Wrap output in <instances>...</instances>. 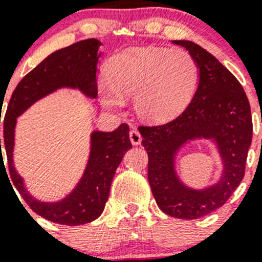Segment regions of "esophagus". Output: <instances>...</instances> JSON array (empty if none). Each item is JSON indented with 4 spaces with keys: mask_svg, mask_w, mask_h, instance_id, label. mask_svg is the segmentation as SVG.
Returning a JSON list of instances; mask_svg holds the SVG:
<instances>
[{
    "mask_svg": "<svg viewBox=\"0 0 262 262\" xmlns=\"http://www.w3.org/2000/svg\"><path fill=\"white\" fill-rule=\"evenodd\" d=\"M129 140H131L133 145H139L142 143V135H140V133L136 128L129 131Z\"/></svg>",
    "mask_w": 262,
    "mask_h": 262,
    "instance_id": "1",
    "label": "esophagus"
}]
</instances>
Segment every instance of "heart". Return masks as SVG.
Returning a JSON list of instances; mask_svg holds the SVG:
<instances>
[{
	"label": "heart",
	"mask_w": 262,
	"mask_h": 262,
	"mask_svg": "<svg viewBox=\"0 0 262 262\" xmlns=\"http://www.w3.org/2000/svg\"><path fill=\"white\" fill-rule=\"evenodd\" d=\"M200 78L195 60L185 50L135 47L111 60L99 92L103 106L118 111L134 97L138 115L164 122L185 110Z\"/></svg>",
	"instance_id": "heart-1"
}]
</instances>
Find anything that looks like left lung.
Here are the masks:
<instances>
[{
  "instance_id": "left-lung-1",
  "label": "left lung",
  "mask_w": 262,
  "mask_h": 262,
  "mask_svg": "<svg viewBox=\"0 0 262 262\" xmlns=\"http://www.w3.org/2000/svg\"><path fill=\"white\" fill-rule=\"evenodd\" d=\"M195 60L198 88L181 115L160 126H140L148 154V181L157 206L178 219H198L228 201L244 177L252 142L251 106L235 76L211 53L189 40H173ZM210 140L222 160L221 177L194 189L182 182L175 169L181 148L193 140Z\"/></svg>"
}]
</instances>
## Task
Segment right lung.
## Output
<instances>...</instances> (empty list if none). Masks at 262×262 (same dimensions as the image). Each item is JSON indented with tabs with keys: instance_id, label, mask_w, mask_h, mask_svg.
Wrapping results in <instances>:
<instances>
[{
	"instance_id": "add662e5",
	"label": "right lung",
	"mask_w": 262,
	"mask_h": 262,
	"mask_svg": "<svg viewBox=\"0 0 262 262\" xmlns=\"http://www.w3.org/2000/svg\"><path fill=\"white\" fill-rule=\"evenodd\" d=\"M101 45L97 39H86L51 53L20 80L11 94L5 115L4 142L11 181L30 209L53 223L80 226L90 223L102 214L115 170L124 154L133 148L129 128L123 123L111 133L96 129L90 134L89 159L75 189L62 200L43 202L27 191L23 178L14 166L17 119L39 99L64 88L80 90L88 98H97V66L102 55L99 52ZM1 161H4L2 156Z\"/></svg>"
}]
</instances>
